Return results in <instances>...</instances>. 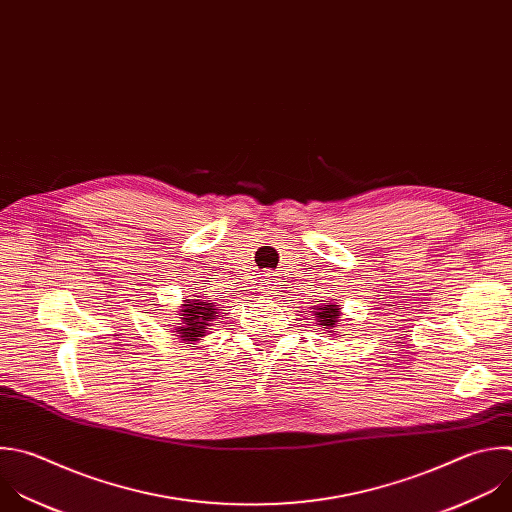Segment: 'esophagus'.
Instances as JSON below:
<instances>
[{
	"instance_id": "esophagus-1",
	"label": "esophagus",
	"mask_w": 512,
	"mask_h": 512,
	"mask_svg": "<svg viewBox=\"0 0 512 512\" xmlns=\"http://www.w3.org/2000/svg\"><path fill=\"white\" fill-rule=\"evenodd\" d=\"M259 283H261V291H263V293L275 295V293L279 291V283H277V279H275L271 273H265Z\"/></svg>"
}]
</instances>
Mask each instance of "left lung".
Listing matches in <instances>:
<instances>
[{"instance_id":"left-lung-1","label":"left lung","mask_w":512,"mask_h":512,"mask_svg":"<svg viewBox=\"0 0 512 512\" xmlns=\"http://www.w3.org/2000/svg\"><path fill=\"white\" fill-rule=\"evenodd\" d=\"M339 305H333V303H329V305H319L317 307V311H315V317H317V325H321V327H325V331H333V327L337 325V321H339Z\"/></svg>"}]
</instances>
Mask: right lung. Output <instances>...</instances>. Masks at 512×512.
I'll return each mask as SVG.
<instances>
[{
	"instance_id": "add662e5",
	"label": "right lung",
	"mask_w": 512,
	"mask_h": 512,
	"mask_svg": "<svg viewBox=\"0 0 512 512\" xmlns=\"http://www.w3.org/2000/svg\"><path fill=\"white\" fill-rule=\"evenodd\" d=\"M217 313V307L205 299H185L181 309L183 323L177 327L179 337H183L185 342H199L207 333L211 321L221 317Z\"/></svg>"
}]
</instances>
